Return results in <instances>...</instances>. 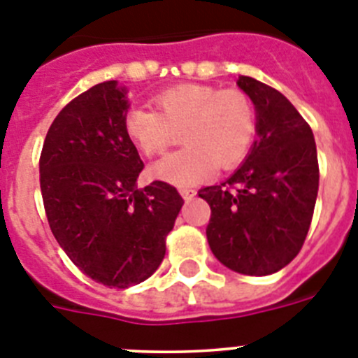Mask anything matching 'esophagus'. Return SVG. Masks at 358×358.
Segmentation results:
<instances>
[{
	"instance_id": "1",
	"label": "esophagus",
	"mask_w": 358,
	"mask_h": 358,
	"mask_svg": "<svg viewBox=\"0 0 358 358\" xmlns=\"http://www.w3.org/2000/svg\"><path fill=\"white\" fill-rule=\"evenodd\" d=\"M179 192H181V195H182V199H185V201H192V199L195 197V194H197L194 188H181Z\"/></svg>"
}]
</instances>
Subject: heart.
I'll return each instance as SVG.
<instances>
[{"label":"heart","instance_id":"b5f03b06","mask_svg":"<svg viewBox=\"0 0 358 358\" xmlns=\"http://www.w3.org/2000/svg\"><path fill=\"white\" fill-rule=\"evenodd\" d=\"M154 102L157 110L131 107L125 113L129 140L147 157L163 154L179 138L186 147L157 161L152 177L177 186L195 185L215 169H235L248 157L256 136V110L242 90L181 84L159 93Z\"/></svg>","mask_w":358,"mask_h":358}]
</instances>
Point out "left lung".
Masks as SVG:
<instances>
[{
  "label": "left lung",
  "instance_id": "left-lung-1",
  "mask_svg": "<svg viewBox=\"0 0 358 358\" xmlns=\"http://www.w3.org/2000/svg\"><path fill=\"white\" fill-rule=\"evenodd\" d=\"M236 84L255 103L258 140L226 182L199 197L211 208L215 258L235 273L267 276L301 251L317 199V150L310 125L280 91L251 77Z\"/></svg>",
  "mask_w": 358,
  "mask_h": 358
}]
</instances>
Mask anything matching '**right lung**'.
I'll return each instance as SVG.
<instances>
[{"instance_id": "obj_1", "label": "right lung", "mask_w": 358, "mask_h": 358, "mask_svg": "<svg viewBox=\"0 0 358 358\" xmlns=\"http://www.w3.org/2000/svg\"><path fill=\"white\" fill-rule=\"evenodd\" d=\"M127 90L107 80L57 115L39 159L50 229L96 283L138 285L156 273L182 197L169 182L138 188L143 161L123 129Z\"/></svg>"}]
</instances>
